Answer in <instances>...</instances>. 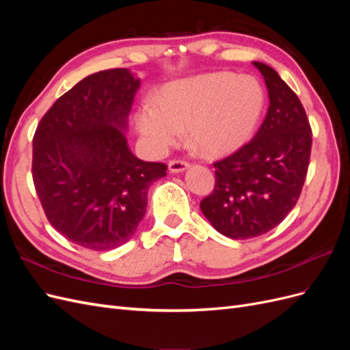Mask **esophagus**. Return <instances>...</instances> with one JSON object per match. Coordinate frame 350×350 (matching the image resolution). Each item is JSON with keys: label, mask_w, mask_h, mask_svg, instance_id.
<instances>
[{"label": "esophagus", "mask_w": 350, "mask_h": 350, "mask_svg": "<svg viewBox=\"0 0 350 350\" xmlns=\"http://www.w3.org/2000/svg\"><path fill=\"white\" fill-rule=\"evenodd\" d=\"M169 167V172L172 174H179V172H184L189 167V163L185 161H171L167 163Z\"/></svg>", "instance_id": "esophagus-1"}]
</instances>
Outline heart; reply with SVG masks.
I'll list each match as a JSON object with an SVG mask.
<instances>
[{"instance_id": "b5f03b06", "label": "heart", "mask_w": 350, "mask_h": 350, "mask_svg": "<svg viewBox=\"0 0 350 350\" xmlns=\"http://www.w3.org/2000/svg\"><path fill=\"white\" fill-rule=\"evenodd\" d=\"M262 109L264 92L256 79L211 72L167 84L156 107L144 103L137 111L135 125L156 154H163L187 130L197 152L217 156L251 139Z\"/></svg>"}]
</instances>
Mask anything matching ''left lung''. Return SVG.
<instances>
[{"label":"left lung","mask_w":350,"mask_h":350,"mask_svg":"<svg viewBox=\"0 0 350 350\" xmlns=\"http://www.w3.org/2000/svg\"><path fill=\"white\" fill-rule=\"evenodd\" d=\"M252 64L267 86V115L250 143L213 163L215 189L200 203L210 225L230 239L260 237L288 216L311 156V126L299 98L276 70Z\"/></svg>","instance_id":"obj_1"}]
</instances>
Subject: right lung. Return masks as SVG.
I'll return each instance as SVG.
<instances>
[{
	"mask_svg": "<svg viewBox=\"0 0 350 350\" xmlns=\"http://www.w3.org/2000/svg\"><path fill=\"white\" fill-rule=\"evenodd\" d=\"M142 80L129 68L88 76L52 105L33 137L31 172L49 224L80 247L107 251L134 234L166 165L126 144Z\"/></svg>",
	"mask_w": 350,
	"mask_h": 350,
	"instance_id": "1",
	"label": "right lung"
}]
</instances>
